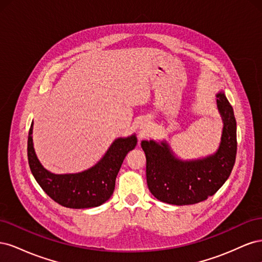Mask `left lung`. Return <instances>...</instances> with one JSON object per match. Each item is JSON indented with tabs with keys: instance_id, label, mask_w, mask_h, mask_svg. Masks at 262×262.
Masks as SVG:
<instances>
[{
	"instance_id": "8db88e82",
	"label": "left lung",
	"mask_w": 262,
	"mask_h": 262,
	"mask_svg": "<svg viewBox=\"0 0 262 262\" xmlns=\"http://www.w3.org/2000/svg\"><path fill=\"white\" fill-rule=\"evenodd\" d=\"M224 128L217 152L203 160L182 162L168 145L154 141L141 143L146 156V181L156 199L175 205L207 200L224 185L232 172L237 153L236 119L223 92L216 95Z\"/></svg>"
}]
</instances>
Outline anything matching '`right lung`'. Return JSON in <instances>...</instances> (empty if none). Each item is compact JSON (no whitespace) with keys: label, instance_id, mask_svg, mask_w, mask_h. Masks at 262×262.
I'll list each match as a JSON object with an SVG mask.
<instances>
[{"label":"right lung","instance_id":"obj_1","mask_svg":"<svg viewBox=\"0 0 262 262\" xmlns=\"http://www.w3.org/2000/svg\"><path fill=\"white\" fill-rule=\"evenodd\" d=\"M33 123L28 133L27 155L31 172L53 201L70 209H87L105 203L115 190L116 177L129 150L137 145L136 136L116 140L105 156L89 170L55 175L39 163L33 144Z\"/></svg>","mask_w":262,"mask_h":262}]
</instances>
